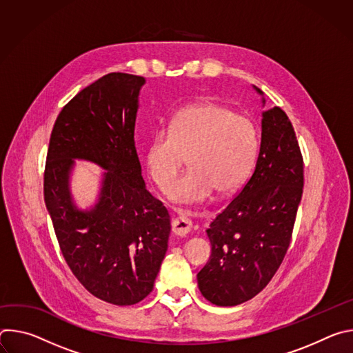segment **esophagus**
Instances as JSON below:
<instances>
[{"label": "esophagus", "instance_id": "obj_1", "mask_svg": "<svg viewBox=\"0 0 353 353\" xmlns=\"http://www.w3.org/2000/svg\"><path fill=\"white\" fill-rule=\"evenodd\" d=\"M192 229V223L187 216H177L176 219H173L172 222V230L176 236L184 237L185 234H188Z\"/></svg>", "mask_w": 353, "mask_h": 353}]
</instances>
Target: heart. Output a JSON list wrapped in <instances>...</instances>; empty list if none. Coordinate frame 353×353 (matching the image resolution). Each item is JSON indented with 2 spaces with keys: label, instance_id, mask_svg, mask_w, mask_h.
<instances>
[{
  "label": "heart",
  "instance_id": "obj_1",
  "mask_svg": "<svg viewBox=\"0 0 353 353\" xmlns=\"http://www.w3.org/2000/svg\"><path fill=\"white\" fill-rule=\"evenodd\" d=\"M259 154V134L247 117L225 106L201 102L183 108L149 139L145 162L154 183L165 191L185 157L190 170L168 190L170 201L195 205L216 190L229 194L250 176Z\"/></svg>",
  "mask_w": 353,
  "mask_h": 353
}]
</instances>
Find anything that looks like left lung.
I'll return each instance as SVG.
<instances>
[{"label":"left lung","instance_id":"8db88e82","mask_svg":"<svg viewBox=\"0 0 353 353\" xmlns=\"http://www.w3.org/2000/svg\"><path fill=\"white\" fill-rule=\"evenodd\" d=\"M253 88L264 106L263 90ZM301 194L300 148L290 120L275 106L263 112L253 174L207 229L212 253L196 274L207 300L216 306H237L268 285L288 251Z\"/></svg>","mask_w":353,"mask_h":353}]
</instances>
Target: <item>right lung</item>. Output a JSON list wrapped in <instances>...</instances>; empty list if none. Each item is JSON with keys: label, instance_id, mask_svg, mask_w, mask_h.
I'll list each match as a JSON object with an SVG mask.
<instances>
[{"label": "right lung", "instance_id": "add662e5", "mask_svg": "<svg viewBox=\"0 0 353 353\" xmlns=\"http://www.w3.org/2000/svg\"><path fill=\"white\" fill-rule=\"evenodd\" d=\"M143 85V77L112 72L72 97L53 127L44 170V203L68 267L86 290L116 306L152 292L172 228L137 155ZM75 160L105 170L89 209H79L70 191Z\"/></svg>", "mask_w": 353, "mask_h": 353}]
</instances>
